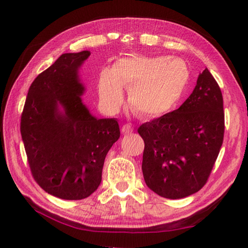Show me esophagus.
Instances as JSON below:
<instances>
[{
    "label": "esophagus",
    "instance_id": "1",
    "mask_svg": "<svg viewBox=\"0 0 248 248\" xmlns=\"http://www.w3.org/2000/svg\"><path fill=\"white\" fill-rule=\"evenodd\" d=\"M133 131V127L131 124H124L123 127H121V132H123L124 134H129V133H131Z\"/></svg>",
    "mask_w": 248,
    "mask_h": 248
}]
</instances>
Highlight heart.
Listing matches in <instances>:
<instances>
[{
	"instance_id": "1",
	"label": "heart",
	"mask_w": 248,
	"mask_h": 248,
	"mask_svg": "<svg viewBox=\"0 0 248 248\" xmlns=\"http://www.w3.org/2000/svg\"><path fill=\"white\" fill-rule=\"evenodd\" d=\"M189 81L187 64L178 58L131 56L104 70L98 82L99 98L116 110L128 91L129 106L142 118H155L171 110Z\"/></svg>"
}]
</instances>
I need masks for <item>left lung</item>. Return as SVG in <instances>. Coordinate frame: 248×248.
Wrapping results in <instances>:
<instances>
[{
  "label": "left lung",
  "mask_w": 248,
  "mask_h": 248,
  "mask_svg": "<svg viewBox=\"0 0 248 248\" xmlns=\"http://www.w3.org/2000/svg\"><path fill=\"white\" fill-rule=\"evenodd\" d=\"M144 141L142 171L146 186L169 199L202 188L219 155L224 136L223 97L204 69L189 97L176 110L138 129Z\"/></svg>",
  "instance_id": "1"
}]
</instances>
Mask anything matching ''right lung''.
<instances>
[{
	"mask_svg": "<svg viewBox=\"0 0 248 248\" xmlns=\"http://www.w3.org/2000/svg\"><path fill=\"white\" fill-rule=\"evenodd\" d=\"M90 51L63 53L31 83L20 119L37 184L58 198L81 200L102 182L105 157L119 139L115 118L97 119L83 104L78 69Z\"/></svg>",
	"mask_w": 248,
	"mask_h": 248,
	"instance_id": "obj_1",
	"label": "right lung"
}]
</instances>
